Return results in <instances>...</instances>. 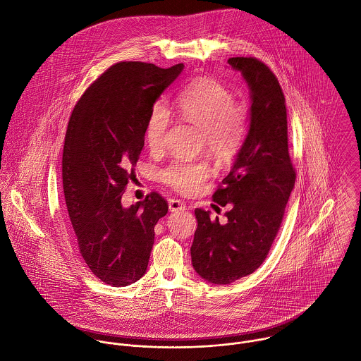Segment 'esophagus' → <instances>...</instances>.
Listing matches in <instances>:
<instances>
[{"label":"esophagus","mask_w":361,"mask_h":361,"mask_svg":"<svg viewBox=\"0 0 361 361\" xmlns=\"http://www.w3.org/2000/svg\"><path fill=\"white\" fill-rule=\"evenodd\" d=\"M169 209L171 212H176V211H184L185 209V204L180 200H170L169 201Z\"/></svg>","instance_id":"1"}]
</instances>
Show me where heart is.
I'll use <instances>...</instances> for the list:
<instances>
[{
  "instance_id": "obj_1",
  "label": "heart",
  "mask_w": 361,
  "mask_h": 361,
  "mask_svg": "<svg viewBox=\"0 0 361 361\" xmlns=\"http://www.w3.org/2000/svg\"><path fill=\"white\" fill-rule=\"evenodd\" d=\"M183 121L201 129L202 143L221 160L233 159L243 147L250 128L249 111L236 104L235 94L211 77L192 81L177 98ZM171 112L157 102L145 123V140L152 152L164 146ZM212 169L202 159H174L160 173L161 180L181 194H194L211 177Z\"/></svg>"
}]
</instances>
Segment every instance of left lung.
Instances as JSON below:
<instances>
[{"mask_svg": "<svg viewBox=\"0 0 361 361\" xmlns=\"http://www.w3.org/2000/svg\"><path fill=\"white\" fill-rule=\"evenodd\" d=\"M250 90V128L229 174L212 195L228 222L195 209L198 222L191 246L192 267L211 284L225 286L256 271L266 260L295 184L288 153L286 98L277 77L260 60L231 57Z\"/></svg>", "mask_w": 361, "mask_h": 361, "instance_id": "8db88e82", "label": "left lung"}]
</instances>
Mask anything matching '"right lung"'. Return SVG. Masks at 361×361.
<instances>
[{"label":"right lung","instance_id":"right-lung-1","mask_svg":"<svg viewBox=\"0 0 361 361\" xmlns=\"http://www.w3.org/2000/svg\"><path fill=\"white\" fill-rule=\"evenodd\" d=\"M183 68L116 63L88 87L68 121L63 191L77 249L91 273L112 287L143 277L154 226L169 211L157 192L129 208L121 198L145 146L149 112Z\"/></svg>","mask_w":361,"mask_h":361}]
</instances>
